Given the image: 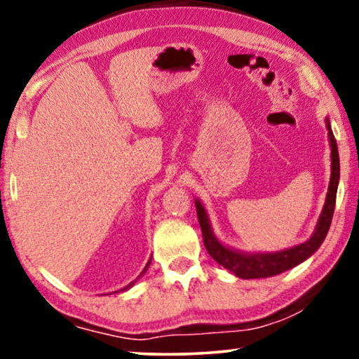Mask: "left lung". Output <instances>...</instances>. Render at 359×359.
Masks as SVG:
<instances>
[{"label": "left lung", "mask_w": 359, "mask_h": 359, "mask_svg": "<svg viewBox=\"0 0 359 359\" xmlns=\"http://www.w3.org/2000/svg\"><path fill=\"white\" fill-rule=\"evenodd\" d=\"M327 129H328V139H330L332 147V176L330 184H328L327 201L323 205V210L318 219L316 232L306 243L297 245L289 250H283V252L276 253H257V255H247L242 252H235L232 248L224 247L217 238L214 237L212 229H210L208 214L199 201H196V210H198V219L201 230H203V240L204 247L208 253L219 264L227 268L229 271L237 274L238 278L243 279H257V278H269L276 276L279 273L287 271L304 259H307L312 253L317 252L323 240L327 237L328 229H330L333 210H335V201H337V188L338 180H340V158H338V147L337 140L333 137V132L330 129V122L327 119Z\"/></svg>", "instance_id": "left-lung-1"}]
</instances>
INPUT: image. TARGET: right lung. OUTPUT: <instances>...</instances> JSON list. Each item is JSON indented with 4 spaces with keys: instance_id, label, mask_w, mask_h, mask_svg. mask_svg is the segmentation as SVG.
<instances>
[{
    "instance_id": "add662e5",
    "label": "right lung",
    "mask_w": 359,
    "mask_h": 359,
    "mask_svg": "<svg viewBox=\"0 0 359 359\" xmlns=\"http://www.w3.org/2000/svg\"><path fill=\"white\" fill-rule=\"evenodd\" d=\"M149 266H150V262H149V263H147V266H145V269H144V271H142V274H144V273L147 271V269H149ZM134 283H135V281H134ZM134 283H130V284H129V286H127V287H124V289H129V287H130V286H132V284H134Z\"/></svg>"
}]
</instances>
